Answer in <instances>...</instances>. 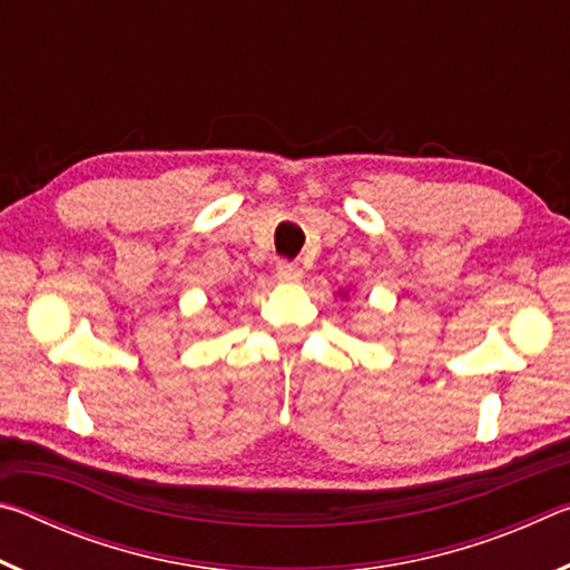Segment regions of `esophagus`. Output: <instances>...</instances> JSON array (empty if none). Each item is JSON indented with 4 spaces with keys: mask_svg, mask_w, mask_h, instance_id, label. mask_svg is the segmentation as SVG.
<instances>
[{
    "mask_svg": "<svg viewBox=\"0 0 570 570\" xmlns=\"http://www.w3.org/2000/svg\"><path fill=\"white\" fill-rule=\"evenodd\" d=\"M302 266L298 264H294V262H278L276 264V276H278V282H284V284H296L298 278H302Z\"/></svg>",
    "mask_w": 570,
    "mask_h": 570,
    "instance_id": "1",
    "label": "esophagus"
}]
</instances>
